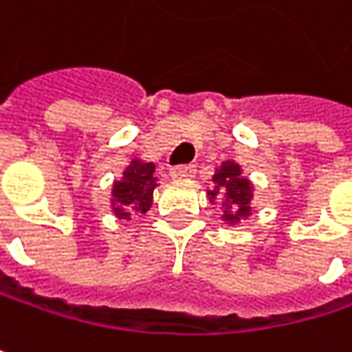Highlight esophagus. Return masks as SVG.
<instances>
[{
    "mask_svg": "<svg viewBox=\"0 0 352 352\" xmlns=\"http://www.w3.org/2000/svg\"><path fill=\"white\" fill-rule=\"evenodd\" d=\"M169 173L173 179H187V177H193L195 165H175V167H171Z\"/></svg>",
    "mask_w": 352,
    "mask_h": 352,
    "instance_id": "34e87169",
    "label": "esophagus"
}]
</instances>
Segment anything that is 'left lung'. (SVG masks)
I'll return each mask as SVG.
<instances>
[{
  "label": "left lung",
  "instance_id": "1",
  "mask_svg": "<svg viewBox=\"0 0 352 352\" xmlns=\"http://www.w3.org/2000/svg\"><path fill=\"white\" fill-rule=\"evenodd\" d=\"M214 181L218 185V189L210 191V197H218V195H226V201H230V210L224 214V220H228L230 224L241 222L243 218L248 216V201L252 197L250 193V183L248 179L241 175V167L234 163H224L218 173L214 175Z\"/></svg>",
  "mask_w": 352,
  "mask_h": 352
}]
</instances>
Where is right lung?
I'll list each match as a JSON object with an SVG mask.
<instances>
[{"label": "right lung", "mask_w": 352, "mask_h": 352, "mask_svg": "<svg viewBox=\"0 0 352 352\" xmlns=\"http://www.w3.org/2000/svg\"><path fill=\"white\" fill-rule=\"evenodd\" d=\"M155 187H157L155 165L132 161V165L124 171L122 181L113 183L111 201H113L116 216L128 220L132 210L144 214L153 204Z\"/></svg>", "instance_id": "right-lung-1"}]
</instances>
